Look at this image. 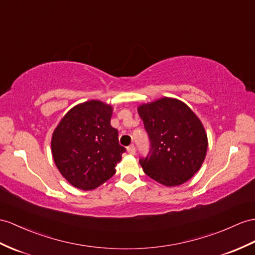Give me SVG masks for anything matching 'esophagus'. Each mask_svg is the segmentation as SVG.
Returning a JSON list of instances; mask_svg holds the SVG:
<instances>
[{"label":"esophagus","mask_w":255,"mask_h":255,"mask_svg":"<svg viewBox=\"0 0 255 255\" xmlns=\"http://www.w3.org/2000/svg\"><path fill=\"white\" fill-rule=\"evenodd\" d=\"M128 152L129 154H135V147H134L133 145L128 147Z\"/></svg>","instance_id":"1"}]
</instances>
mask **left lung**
Returning <instances> with one entry per match:
<instances>
[{"instance_id": "8db88e82", "label": "left lung", "mask_w": 255, "mask_h": 255, "mask_svg": "<svg viewBox=\"0 0 255 255\" xmlns=\"http://www.w3.org/2000/svg\"><path fill=\"white\" fill-rule=\"evenodd\" d=\"M138 115L150 139V151L139 164L166 187L179 186L199 171L208 150V136L197 115L172 97L141 104Z\"/></svg>"}]
</instances>
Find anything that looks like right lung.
I'll use <instances>...</instances> for the list:
<instances>
[{
	"mask_svg": "<svg viewBox=\"0 0 255 255\" xmlns=\"http://www.w3.org/2000/svg\"><path fill=\"white\" fill-rule=\"evenodd\" d=\"M113 111L110 105L92 99L72 107L55 128L54 162L73 187L95 189L116 173L126 148L110 124Z\"/></svg>",
	"mask_w": 255,
	"mask_h": 255,
	"instance_id": "right-lung-1",
	"label": "right lung"
}]
</instances>
